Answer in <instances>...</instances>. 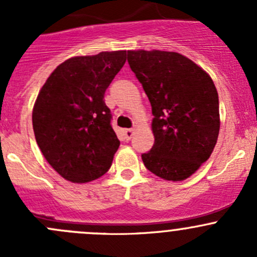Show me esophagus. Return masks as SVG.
<instances>
[{
    "instance_id": "esophagus-1",
    "label": "esophagus",
    "mask_w": 257,
    "mask_h": 257,
    "mask_svg": "<svg viewBox=\"0 0 257 257\" xmlns=\"http://www.w3.org/2000/svg\"><path fill=\"white\" fill-rule=\"evenodd\" d=\"M134 133H136V129H124V131H123L124 138H125L126 141L132 139V137L134 136Z\"/></svg>"
}]
</instances>
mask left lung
Segmentation results:
<instances>
[{"mask_svg":"<svg viewBox=\"0 0 257 257\" xmlns=\"http://www.w3.org/2000/svg\"><path fill=\"white\" fill-rule=\"evenodd\" d=\"M128 63L152 105L154 144L142 155L145 168L164 180H185L209 159L219 137L214 82L177 52L128 51Z\"/></svg>","mask_w":257,"mask_h":257,"instance_id":"1","label":"left lung"}]
</instances>
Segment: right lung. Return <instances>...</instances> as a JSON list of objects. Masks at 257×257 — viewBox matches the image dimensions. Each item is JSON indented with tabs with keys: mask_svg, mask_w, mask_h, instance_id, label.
Masks as SVG:
<instances>
[{
	"mask_svg": "<svg viewBox=\"0 0 257 257\" xmlns=\"http://www.w3.org/2000/svg\"><path fill=\"white\" fill-rule=\"evenodd\" d=\"M125 59L126 51L72 57L49 74L38 93L32 110L36 142L66 180L89 183L112 165L120 142L104 93Z\"/></svg>",
	"mask_w": 257,
	"mask_h": 257,
	"instance_id": "add662e5",
	"label": "right lung"
}]
</instances>
